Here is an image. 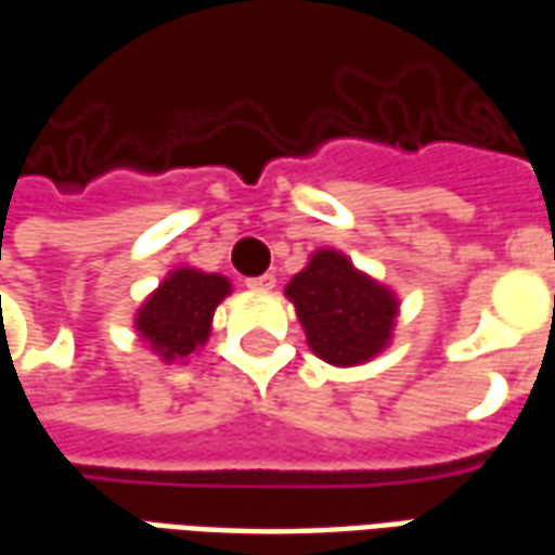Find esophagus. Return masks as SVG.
Segmentation results:
<instances>
[{
  "instance_id": "obj_1",
  "label": "esophagus",
  "mask_w": 555,
  "mask_h": 555,
  "mask_svg": "<svg viewBox=\"0 0 555 555\" xmlns=\"http://www.w3.org/2000/svg\"><path fill=\"white\" fill-rule=\"evenodd\" d=\"M273 285H276V276H273V273H261V276L246 279V288L253 291H270Z\"/></svg>"
}]
</instances>
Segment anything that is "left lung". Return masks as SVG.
<instances>
[{
  "instance_id": "left-lung-1",
  "label": "left lung",
  "mask_w": 555,
  "mask_h": 555,
  "mask_svg": "<svg viewBox=\"0 0 555 555\" xmlns=\"http://www.w3.org/2000/svg\"><path fill=\"white\" fill-rule=\"evenodd\" d=\"M285 294L297 306L309 348L330 365L369 362L392 336L398 312L392 291L360 273L341 253H314Z\"/></svg>"
}]
</instances>
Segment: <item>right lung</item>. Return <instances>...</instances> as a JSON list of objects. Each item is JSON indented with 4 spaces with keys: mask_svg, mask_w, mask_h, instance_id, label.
Here are the masks:
<instances>
[{
    "mask_svg": "<svg viewBox=\"0 0 555 555\" xmlns=\"http://www.w3.org/2000/svg\"><path fill=\"white\" fill-rule=\"evenodd\" d=\"M229 291V279L181 267L139 309L137 330L166 362L183 360L207 341L214 309Z\"/></svg>",
    "mask_w": 555,
    "mask_h": 555,
    "instance_id": "add662e5",
    "label": "right lung"
}]
</instances>
